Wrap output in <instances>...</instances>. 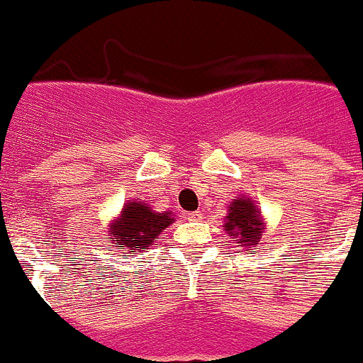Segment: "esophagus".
<instances>
[{"label": "esophagus", "instance_id": "esophagus-1", "mask_svg": "<svg viewBox=\"0 0 363 363\" xmlns=\"http://www.w3.org/2000/svg\"><path fill=\"white\" fill-rule=\"evenodd\" d=\"M201 213H199V212H189L187 213V216H185V219H189V220H199V219H201Z\"/></svg>", "mask_w": 363, "mask_h": 363}]
</instances>
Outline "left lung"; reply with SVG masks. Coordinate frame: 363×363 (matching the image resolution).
<instances>
[{
	"instance_id": "left-lung-1",
	"label": "left lung",
	"mask_w": 363,
	"mask_h": 363,
	"mask_svg": "<svg viewBox=\"0 0 363 363\" xmlns=\"http://www.w3.org/2000/svg\"><path fill=\"white\" fill-rule=\"evenodd\" d=\"M260 210L250 198H244V196L237 198L228 206L224 230H226L228 237L235 239L240 246L246 247V251H250V247L258 246L265 230Z\"/></svg>"
}]
</instances>
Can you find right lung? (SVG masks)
Listing matches in <instances>:
<instances>
[{"mask_svg":"<svg viewBox=\"0 0 363 363\" xmlns=\"http://www.w3.org/2000/svg\"><path fill=\"white\" fill-rule=\"evenodd\" d=\"M174 217L171 212H155L144 201H130L124 205L113 223H110L108 235L112 237V244H117V250H126L128 253H139L153 246L155 239L162 233V230L172 224Z\"/></svg>","mask_w":363,"mask_h":363,"instance_id":"add662e5","label":"right lung"}]
</instances>
